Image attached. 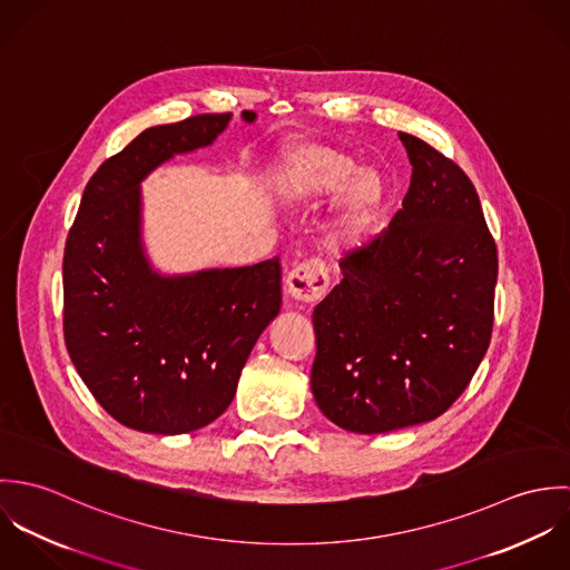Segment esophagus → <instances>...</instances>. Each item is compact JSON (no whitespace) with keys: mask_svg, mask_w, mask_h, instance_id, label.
I'll use <instances>...</instances> for the list:
<instances>
[{"mask_svg":"<svg viewBox=\"0 0 570 570\" xmlns=\"http://www.w3.org/2000/svg\"><path fill=\"white\" fill-rule=\"evenodd\" d=\"M328 289V272L321 258L298 263L287 276V294L301 303L312 305L321 301Z\"/></svg>","mask_w":570,"mask_h":570,"instance_id":"esophagus-1","label":"esophagus"}]
</instances>
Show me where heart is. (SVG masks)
Masks as SVG:
<instances>
[{"mask_svg":"<svg viewBox=\"0 0 570 570\" xmlns=\"http://www.w3.org/2000/svg\"><path fill=\"white\" fill-rule=\"evenodd\" d=\"M325 142H294L278 151L269 170L274 197L289 208H312L331 193L333 224L342 239L364 235L384 213L389 184L373 166Z\"/></svg>","mask_w":570,"mask_h":570,"instance_id":"heart-1","label":"heart"}]
</instances>
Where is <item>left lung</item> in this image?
Instances as JSON below:
<instances>
[{
  "label": "left lung",
  "mask_w": 570,
  "mask_h": 570,
  "mask_svg": "<svg viewBox=\"0 0 570 570\" xmlns=\"http://www.w3.org/2000/svg\"><path fill=\"white\" fill-rule=\"evenodd\" d=\"M412 164L389 230L340 263L314 309L312 393L335 425L382 434L428 423L488 353L498 252L470 177L400 134Z\"/></svg>",
  "instance_id": "8db88e82"
}]
</instances>
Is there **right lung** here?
Masks as SVG:
<instances>
[{"label": "right lung", "mask_w": 570, "mask_h": 570, "mask_svg": "<svg viewBox=\"0 0 570 570\" xmlns=\"http://www.w3.org/2000/svg\"><path fill=\"white\" fill-rule=\"evenodd\" d=\"M233 114L145 129L82 190L63 256V333L85 386L116 421L186 434L230 406L249 351L281 312L276 258L164 274L142 233V181L210 147ZM245 125L254 111H242Z\"/></svg>", "instance_id": "add662e5"}]
</instances>
